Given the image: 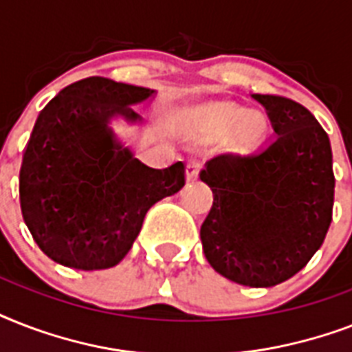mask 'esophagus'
Masks as SVG:
<instances>
[{
    "mask_svg": "<svg viewBox=\"0 0 352 352\" xmlns=\"http://www.w3.org/2000/svg\"><path fill=\"white\" fill-rule=\"evenodd\" d=\"M199 170H201V162L195 159H190L186 164V179L188 181H195L199 177Z\"/></svg>",
    "mask_w": 352,
    "mask_h": 352,
    "instance_id": "esophagus-1",
    "label": "esophagus"
}]
</instances>
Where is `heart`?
<instances>
[{"mask_svg":"<svg viewBox=\"0 0 352 352\" xmlns=\"http://www.w3.org/2000/svg\"><path fill=\"white\" fill-rule=\"evenodd\" d=\"M188 122L201 135H221L234 126L235 144L239 148H252L256 146L265 135L267 120L263 113L256 109H245L239 104L228 100L206 102L193 107L188 113Z\"/></svg>","mask_w":352,"mask_h":352,"instance_id":"heart-1","label":"heart"}]
</instances>
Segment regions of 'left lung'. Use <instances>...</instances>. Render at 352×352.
I'll return each instance as SVG.
<instances>
[{"label":"left lung","mask_w":352,"mask_h":352,"mask_svg":"<svg viewBox=\"0 0 352 352\" xmlns=\"http://www.w3.org/2000/svg\"><path fill=\"white\" fill-rule=\"evenodd\" d=\"M274 135L248 155H219L201 171L214 204L201 226L215 272L246 287H274L305 267L333 221V151L307 107L252 95Z\"/></svg>","instance_id":"8db88e82"}]
</instances>
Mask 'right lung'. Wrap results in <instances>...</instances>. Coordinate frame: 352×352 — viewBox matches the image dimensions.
Listing matches in <instances>:
<instances>
[{"label": "right lung", "instance_id": "right-lung-1", "mask_svg": "<svg viewBox=\"0 0 352 352\" xmlns=\"http://www.w3.org/2000/svg\"><path fill=\"white\" fill-rule=\"evenodd\" d=\"M157 91L89 76L63 87L38 115L19 170L27 228L52 261L104 270L126 257L148 210L184 186V164H142L113 122L144 124L133 106Z\"/></svg>", "mask_w": 352, "mask_h": 352}]
</instances>
